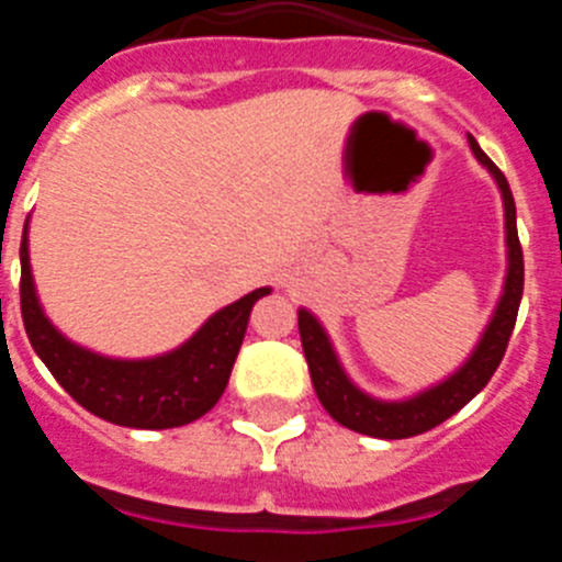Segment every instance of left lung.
Segmentation results:
<instances>
[{
	"mask_svg": "<svg viewBox=\"0 0 562 562\" xmlns=\"http://www.w3.org/2000/svg\"><path fill=\"white\" fill-rule=\"evenodd\" d=\"M467 140H470V151L475 154V160L490 171L501 191V200H504L506 278L493 317L481 331L475 349L453 374L430 385V389L419 391V394L405 396V400H376V396L357 389L351 376L346 374L324 324L310 310H297V331H301V342H304L315 394L321 405L329 411L331 419L340 422L342 428L376 436V439H408V436L425 434V430L450 419L456 411L464 408L467 402L490 382V376L504 360L506 342L513 337L515 317H518L520 295H524V252H520L518 225H515V200L506 177L481 151L473 134H467Z\"/></svg>",
	"mask_w": 562,
	"mask_h": 562,
	"instance_id": "8db88e82",
	"label": "left lung"
}]
</instances>
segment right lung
<instances>
[{"label":"right lung","mask_w":562,"mask_h":562,"mask_svg":"<svg viewBox=\"0 0 562 562\" xmlns=\"http://www.w3.org/2000/svg\"><path fill=\"white\" fill-rule=\"evenodd\" d=\"M19 258L22 321L33 351L78 405L123 428L166 430L205 416L225 394L252 304L272 292L270 286H261L227 304L225 310L213 312L182 346L166 355L121 360L83 349L64 337L44 315L30 270L27 222Z\"/></svg>","instance_id":"obj_1"}]
</instances>
